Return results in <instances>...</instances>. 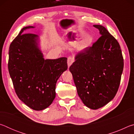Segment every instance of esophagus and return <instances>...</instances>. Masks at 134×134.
<instances>
[{"label":"esophagus","mask_w":134,"mask_h":134,"mask_svg":"<svg viewBox=\"0 0 134 134\" xmlns=\"http://www.w3.org/2000/svg\"><path fill=\"white\" fill-rule=\"evenodd\" d=\"M74 62V59L72 57H69L67 59V64H68V67H70V65H71L72 63Z\"/></svg>","instance_id":"obj_1"}]
</instances>
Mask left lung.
<instances>
[{
	"label": "left lung",
	"mask_w": 134,
	"mask_h": 134,
	"mask_svg": "<svg viewBox=\"0 0 134 134\" xmlns=\"http://www.w3.org/2000/svg\"><path fill=\"white\" fill-rule=\"evenodd\" d=\"M100 37L77 53L70 67L79 96L90 109H97L114 98L121 82L124 58L117 40L102 25H94Z\"/></svg>",
	"instance_id": "left-lung-1"
}]
</instances>
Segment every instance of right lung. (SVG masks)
<instances>
[{
  "label": "right lung",
  "instance_id": "obj_1",
  "mask_svg": "<svg viewBox=\"0 0 134 134\" xmlns=\"http://www.w3.org/2000/svg\"><path fill=\"white\" fill-rule=\"evenodd\" d=\"M25 26L11 42L8 70L18 97L31 109H45L55 97L58 78L67 69V58L45 60L38 47V36L24 34Z\"/></svg>",
  "mask_w": 134,
  "mask_h": 134
}]
</instances>
